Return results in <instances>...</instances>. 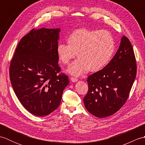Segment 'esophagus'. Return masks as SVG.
Instances as JSON below:
<instances>
[{
    "label": "esophagus",
    "instance_id": "34e87169",
    "mask_svg": "<svg viewBox=\"0 0 145 145\" xmlns=\"http://www.w3.org/2000/svg\"><path fill=\"white\" fill-rule=\"evenodd\" d=\"M70 80L72 82H76L78 81V79L76 78H74V77H71Z\"/></svg>",
    "mask_w": 145,
    "mask_h": 145
}]
</instances>
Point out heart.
Returning <instances> with one entry per match:
<instances>
[{"mask_svg":"<svg viewBox=\"0 0 145 145\" xmlns=\"http://www.w3.org/2000/svg\"><path fill=\"white\" fill-rule=\"evenodd\" d=\"M68 44L57 46V55L64 65L69 64L77 54L78 59L68 68L67 72L81 76L87 72H97L110 62L115 51V41L111 33L104 30L80 29L67 39Z\"/></svg>","mask_w":145,"mask_h":145,"instance_id":"heart-1","label":"heart"}]
</instances>
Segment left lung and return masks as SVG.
<instances>
[{
	"label": "left lung",
	"mask_w": 145,
	"mask_h": 145,
	"mask_svg": "<svg viewBox=\"0 0 145 145\" xmlns=\"http://www.w3.org/2000/svg\"><path fill=\"white\" fill-rule=\"evenodd\" d=\"M136 75L133 49L129 39L123 36L110 62L88 76V91L84 98L85 108L98 118L115 113L127 100Z\"/></svg>",
	"instance_id": "8db88e82"
}]
</instances>
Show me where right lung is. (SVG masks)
I'll return each instance as SVG.
<instances>
[{"label":"right lung","instance_id":"add662e5","mask_svg":"<svg viewBox=\"0 0 145 145\" xmlns=\"http://www.w3.org/2000/svg\"><path fill=\"white\" fill-rule=\"evenodd\" d=\"M60 29H32L20 40L10 65L14 91L33 115H48L60 105L69 77L59 73L57 55Z\"/></svg>","mask_w":145,"mask_h":145}]
</instances>
